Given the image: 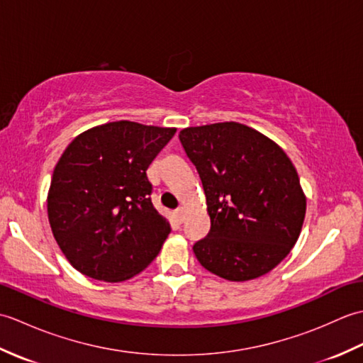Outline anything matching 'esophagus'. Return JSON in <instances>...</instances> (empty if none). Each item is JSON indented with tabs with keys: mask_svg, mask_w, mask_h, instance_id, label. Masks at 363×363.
I'll use <instances>...</instances> for the list:
<instances>
[{
	"mask_svg": "<svg viewBox=\"0 0 363 363\" xmlns=\"http://www.w3.org/2000/svg\"><path fill=\"white\" fill-rule=\"evenodd\" d=\"M174 215H176V218H177V221H182V218H184V209L182 207H179V209H176V212H174Z\"/></svg>",
	"mask_w": 363,
	"mask_h": 363,
	"instance_id": "esophagus-1",
	"label": "esophagus"
}]
</instances>
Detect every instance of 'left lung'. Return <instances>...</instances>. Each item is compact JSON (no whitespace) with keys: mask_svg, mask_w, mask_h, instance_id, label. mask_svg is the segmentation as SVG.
I'll return each mask as SVG.
<instances>
[{"mask_svg":"<svg viewBox=\"0 0 363 363\" xmlns=\"http://www.w3.org/2000/svg\"><path fill=\"white\" fill-rule=\"evenodd\" d=\"M179 140L201 177L211 230L194 245L207 272L233 282L272 272L295 246L306 195L279 145L235 121L186 128Z\"/></svg>","mask_w":363,"mask_h":363,"instance_id":"8db88e82","label":"left lung"}]
</instances>
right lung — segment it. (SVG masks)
<instances>
[{"mask_svg":"<svg viewBox=\"0 0 363 363\" xmlns=\"http://www.w3.org/2000/svg\"><path fill=\"white\" fill-rule=\"evenodd\" d=\"M174 133L121 120L84 130L67 146L46 207L59 248L79 273L121 282L156 259L169 223L151 203L146 169Z\"/></svg>","mask_w":363,"mask_h":363,"instance_id":"add662e5","label":"right lung"}]
</instances>
